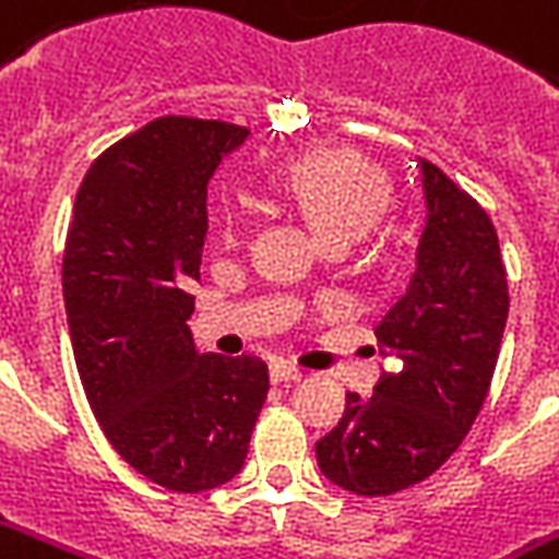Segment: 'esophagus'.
Masks as SVG:
<instances>
[{
    "label": "esophagus",
    "mask_w": 559,
    "mask_h": 559,
    "mask_svg": "<svg viewBox=\"0 0 559 559\" xmlns=\"http://www.w3.org/2000/svg\"><path fill=\"white\" fill-rule=\"evenodd\" d=\"M269 374H272V381L281 384V381H302V369H296L290 362L284 360H275L269 366Z\"/></svg>",
    "instance_id": "1"
}]
</instances>
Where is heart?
I'll use <instances>...</instances> for the list:
<instances>
[{
	"label": "heart",
	"mask_w": 559,
	"mask_h": 559,
	"mask_svg": "<svg viewBox=\"0 0 559 559\" xmlns=\"http://www.w3.org/2000/svg\"><path fill=\"white\" fill-rule=\"evenodd\" d=\"M272 187L326 245L366 236L390 202L384 171L350 147H323L293 159L272 178ZM217 239L226 248L241 245L245 217L239 209L217 214Z\"/></svg>",
	"instance_id": "b5f03b06"
}]
</instances>
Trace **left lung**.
Masks as SVG:
<instances>
[{
  "label": "left lung",
  "mask_w": 559,
  "mask_h": 559,
  "mask_svg": "<svg viewBox=\"0 0 559 559\" xmlns=\"http://www.w3.org/2000/svg\"><path fill=\"white\" fill-rule=\"evenodd\" d=\"M427 221L415 272L374 326L400 357L374 393H347L342 420L318 451L320 472L357 497H390L424 481L454 454L481 412L509 318L497 229L481 205L417 159Z\"/></svg>",
  "instance_id": "1"
}]
</instances>
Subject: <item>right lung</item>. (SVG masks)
I'll return each mask as SVG.
<instances>
[{"mask_svg": "<svg viewBox=\"0 0 559 559\" xmlns=\"http://www.w3.org/2000/svg\"><path fill=\"white\" fill-rule=\"evenodd\" d=\"M251 132L157 117L81 181L62 253L78 374L105 439L147 481L199 493L236 478L269 393L260 357L199 354L187 320L209 181Z\"/></svg>", "mask_w": 559, "mask_h": 559, "instance_id": "obj_1", "label": "right lung"}]
</instances>
